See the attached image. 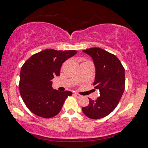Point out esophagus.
Listing matches in <instances>:
<instances>
[{
  "mask_svg": "<svg viewBox=\"0 0 148 148\" xmlns=\"http://www.w3.org/2000/svg\"><path fill=\"white\" fill-rule=\"evenodd\" d=\"M74 95L75 96V97H77V98H81V94H77V93H74Z\"/></svg>",
  "mask_w": 148,
  "mask_h": 148,
  "instance_id": "1",
  "label": "esophagus"
}]
</instances>
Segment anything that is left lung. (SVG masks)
Masks as SVG:
<instances>
[{"mask_svg":"<svg viewBox=\"0 0 148 148\" xmlns=\"http://www.w3.org/2000/svg\"><path fill=\"white\" fill-rule=\"evenodd\" d=\"M92 57L96 67L94 88L99 89L97 100L89 99L88 106L82 108L84 114L91 119H99L110 114L116 108L125 90V69L115 55L99 47L83 50Z\"/></svg>","mask_w":148,"mask_h":148,"instance_id":"1","label":"left lung"}]
</instances>
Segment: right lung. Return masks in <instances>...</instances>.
<instances>
[{"mask_svg": "<svg viewBox=\"0 0 148 148\" xmlns=\"http://www.w3.org/2000/svg\"><path fill=\"white\" fill-rule=\"evenodd\" d=\"M76 54L75 50L48 49L34 54L21 67L19 90L27 108L36 116L52 118L60 112L72 92L51 88V80L60 75L62 64Z\"/></svg>", "mask_w": 148, "mask_h": 148, "instance_id": "1", "label": "right lung"}]
</instances>
